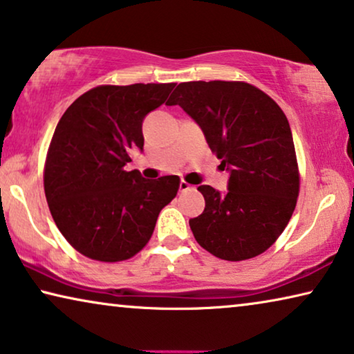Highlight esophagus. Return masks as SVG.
Returning <instances> with one entry per match:
<instances>
[{
    "label": "esophagus",
    "mask_w": 354,
    "mask_h": 354,
    "mask_svg": "<svg viewBox=\"0 0 354 354\" xmlns=\"http://www.w3.org/2000/svg\"><path fill=\"white\" fill-rule=\"evenodd\" d=\"M191 189H194V187L189 183H186V181L179 183V191L181 192H187V191H191Z\"/></svg>",
    "instance_id": "obj_1"
}]
</instances>
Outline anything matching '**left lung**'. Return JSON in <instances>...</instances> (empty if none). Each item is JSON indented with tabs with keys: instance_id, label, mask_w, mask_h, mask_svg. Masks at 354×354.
Returning a JSON list of instances; mask_svg holds the SVG:
<instances>
[{
	"instance_id": "left-lung-1",
	"label": "left lung",
	"mask_w": 354,
	"mask_h": 354,
	"mask_svg": "<svg viewBox=\"0 0 354 354\" xmlns=\"http://www.w3.org/2000/svg\"><path fill=\"white\" fill-rule=\"evenodd\" d=\"M167 104H179L191 115L229 171L227 192L198 186L205 209L189 221L195 240L224 261L262 254L297 203V160L286 115L246 82H183Z\"/></svg>"
}]
</instances>
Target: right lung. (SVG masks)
<instances>
[{
	"label": "right lung",
	"mask_w": 354,
	"mask_h": 354,
	"mask_svg": "<svg viewBox=\"0 0 354 354\" xmlns=\"http://www.w3.org/2000/svg\"><path fill=\"white\" fill-rule=\"evenodd\" d=\"M175 84L100 86L81 95L57 124L44 192L68 243L95 261L130 259L149 241L160 209L176 197V175L146 179L125 171L143 151V120Z\"/></svg>",
	"instance_id": "right-lung-1"
}]
</instances>
